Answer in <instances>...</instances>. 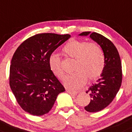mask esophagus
<instances>
[{"label":"esophagus","instance_id":"obj_1","mask_svg":"<svg viewBox=\"0 0 132 132\" xmlns=\"http://www.w3.org/2000/svg\"><path fill=\"white\" fill-rule=\"evenodd\" d=\"M67 92L69 94H70L71 95H72V96H75V95H77L78 92L75 91H72V90H69V89H67Z\"/></svg>","mask_w":132,"mask_h":132}]
</instances>
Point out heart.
<instances>
[{
  "mask_svg": "<svg viewBox=\"0 0 132 132\" xmlns=\"http://www.w3.org/2000/svg\"><path fill=\"white\" fill-rule=\"evenodd\" d=\"M62 51L65 55L75 59L74 70L76 71L68 75L64 80V85L67 88H81L86 84L87 78L89 80H96L104 69V54L97 44L72 39L66 43ZM48 65L51 72L57 78H64L65 73L58 55L51 54Z\"/></svg>",
  "mask_w": 132,
  "mask_h": 132,
  "instance_id": "1",
  "label": "heart"
}]
</instances>
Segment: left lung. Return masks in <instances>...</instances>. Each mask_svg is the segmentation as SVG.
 I'll use <instances>...</instances> for the list:
<instances>
[{"label":"left lung","mask_w":132,"mask_h":132,"mask_svg":"<svg viewBox=\"0 0 132 132\" xmlns=\"http://www.w3.org/2000/svg\"><path fill=\"white\" fill-rule=\"evenodd\" d=\"M96 41L104 52L105 57L104 69L96 84L87 91L91 96V101L84 108L89 112H97L107 107L113 101L121 86L122 73L120 56L114 44L96 32H84L80 36H87Z\"/></svg>","instance_id":"1"}]
</instances>
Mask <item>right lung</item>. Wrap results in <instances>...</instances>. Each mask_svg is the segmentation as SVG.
Returning <instances> with one entry per match:
<instances>
[{"label": "right lung", "instance_id": "1", "mask_svg": "<svg viewBox=\"0 0 132 132\" xmlns=\"http://www.w3.org/2000/svg\"><path fill=\"white\" fill-rule=\"evenodd\" d=\"M69 34H38L28 38L15 52L10 69V86L21 108L36 116L48 113L65 88L48 65L52 52Z\"/></svg>", "mask_w": 132, "mask_h": 132}]
</instances>
